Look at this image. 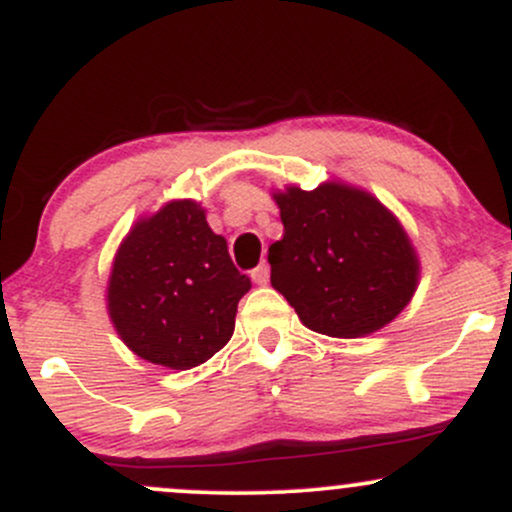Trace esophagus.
I'll return each instance as SVG.
<instances>
[{
	"label": "esophagus",
	"instance_id": "34e87169",
	"mask_svg": "<svg viewBox=\"0 0 512 512\" xmlns=\"http://www.w3.org/2000/svg\"><path fill=\"white\" fill-rule=\"evenodd\" d=\"M252 281H255L257 286H264L269 284V264H260L257 269H252Z\"/></svg>",
	"mask_w": 512,
	"mask_h": 512
}]
</instances>
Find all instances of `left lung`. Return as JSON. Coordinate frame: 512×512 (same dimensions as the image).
<instances>
[{"instance_id": "left-lung-1", "label": "left lung", "mask_w": 512, "mask_h": 512, "mask_svg": "<svg viewBox=\"0 0 512 512\" xmlns=\"http://www.w3.org/2000/svg\"><path fill=\"white\" fill-rule=\"evenodd\" d=\"M284 238L269 248L272 286L308 330L366 337L407 308L419 257L395 216L342 182L276 192Z\"/></svg>"}]
</instances>
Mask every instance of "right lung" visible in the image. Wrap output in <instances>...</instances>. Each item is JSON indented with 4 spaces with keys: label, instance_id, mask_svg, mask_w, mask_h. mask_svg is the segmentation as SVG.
<instances>
[{
    "label": "right lung",
    "instance_id": "add662e5",
    "mask_svg": "<svg viewBox=\"0 0 512 512\" xmlns=\"http://www.w3.org/2000/svg\"><path fill=\"white\" fill-rule=\"evenodd\" d=\"M250 291L192 199L137 221L117 250L108 313L129 349L156 366L195 368L228 344Z\"/></svg>",
    "mask_w": 512,
    "mask_h": 512
}]
</instances>
